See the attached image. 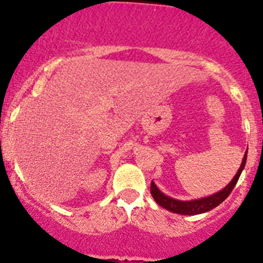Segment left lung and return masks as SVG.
<instances>
[{"label": "left lung", "mask_w": 263, "mask_h": 263, "mask_svg": "<svg viewBox=\"0 0 263 263\" xmlns=\"http://www.w3.org/2000/svg\"><path fill=\"white\" fill-rule=\"evenodd\" d=\"M245 162H247V153L242 158V164H241L240 169L236 173L235 178L229 182V184L226 189H223L219 193L214 194L211 196H207V198H202V199L196 200H190V202H183V200H177L173 199L170 196H166L165 194L161 193L157 189V186L155 184V182L152 181L151 183V194H152L153 199L156 200L157 204H160L161 207H164L165 210H169V211L174 212V214H181V215H198L203 214V212L211 211L212 208L217 207L221 202L228 198L229 194L232 193L233 187L237 183L238 178L241 176V172H242L243 166H245Z\"/></svg>", "instance_id": "1"}]
</instances>
